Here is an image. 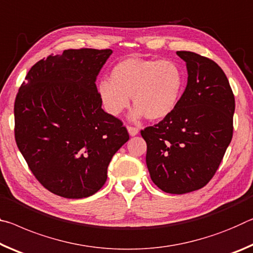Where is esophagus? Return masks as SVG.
<instances>
[{"label":"esophagus","instance_id":"34e87169","mask_svg":"<svg viewBox=\"0 0 253 253\" xmlns=\"http://www.w3.org/2000/svg\"><path fill=\"white\" fill-rule=\"evenodd\" d=\"M126 129H127V132H129V134L131 136H134V135H136V134L139 133V130L136 129V127H134V126H127Z\"/></svg>","mask_w":253,"mask_h":253}]
</instances>
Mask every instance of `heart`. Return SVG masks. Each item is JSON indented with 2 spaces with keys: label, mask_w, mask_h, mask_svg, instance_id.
Returning <instances> with one entry per match:
<instances>
[{
  "label": "heart",
  "mask_w": 253,
  "mask_h": 253,
  "mask_svg": "<svg viewBox=\"0 0 253 253\" xmlns=\"http://www.w3.org/2000/svg\"><path fill=\"white\" fill-rule=\"evenodd\" d=\"M184 87V70L175 61L127 57L112 68L111 80L98 83L97 93L111 115L121 114L132 97V120L160 121L176 110Z\"/></svg>",
  "instance_id": "b5f03b06"
}]
</instances>
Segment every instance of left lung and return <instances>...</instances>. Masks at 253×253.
<instances>
[{
  "instance_id": "left-lung-1",
  "label": "left lung",
  "mask_w": 253,
  "mask_h": 253,
  "mask_svg": "<svg viewBox=\"0 0 253 253\" xmlns=\"http://www.w3.org/2000/svg\"><path fill=\"white\" fill-rule=\"evenodd\" d=\"M186 63L187 86L172 113L141 131L146 163L155 185L169 194H186L209 183L233 135L234 95L215 61L177 51Z\"/></svg>"
}]
</instances>
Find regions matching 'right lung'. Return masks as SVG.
I'll return each instance as SVG.
<instances>
[{
  "mask_svg": "<svg viewBox=\"0 0 253 253\" xmlns=\"http://www.w3.org/2000/svg\"><path fill=\"white\" fill-rule=\"evenodd\" d=\"M111 49H68L29 70L14 102L16 146L39 183L65 198L93 195L129 133L104 112L95 82Z\"/></svg>",
  "mask_w": 253,
  "mask_h": 253,
  "instance_id": "add662e5",
  "label": "right lung"
}]
</instances>
